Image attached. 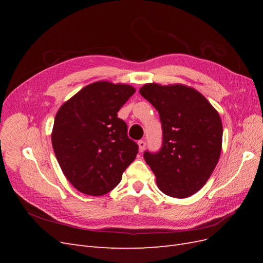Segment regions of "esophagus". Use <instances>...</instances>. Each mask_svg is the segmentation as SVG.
Masks as SVG:
<instances>
[{"label":"esophagus","instance_id":"esophagus-1","mask_svg":"<svg viewBox=\"0 0 263 263\" xmlns=\"http://www.w3.org/2000/svg\"><path fill=\"white\" fill-rule=\"evenodd\" d=\"M138 148H139L140 153H142V151H144L145 148H146V141L145 140H139L138 141Z\"/></svg>","mask_w":263,"mask_h":263}]
</instances>
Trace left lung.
I'll use <instances>...</instances> for the list:
<instances>
[{
	"instance_id": "left-lung-1",
	"label": "left lung",
	"mask_w": 263,
	"mask_h": 263,
	"mask_svg": "<svg viewBox=\"0 0 263 263\" xmlns=\"http://www.w3.org/2000/svg\"><path fill=\"white\" fill-rule=\"evenodd\" d=\"M139 93L155 106L162 124V148L144 154L166 195L184 198L201 190L221 151L222 125L203 94L184 84L147 83Z\"/></svg>"
}]
</instances>
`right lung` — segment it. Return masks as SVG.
<instances>
[{
    "mask_svg": "<svg viewBox=\"0 0 263 263\" xmlns=\"http://www.w3.org/2000/svg\"><path fill=\"white\" fill-rule=\"evenodd\" d=\"M135 91L129 84L94 82L63 103L55 114L54 155L65 177L81 193H108L136 158L138 146L127 136L126 123L117 117Z\"/></svg>",
    "mask_w": 263,
    "mask_h": 263,
    "instance_id": "1",
    "label": "right lung"
}]
</instances>
